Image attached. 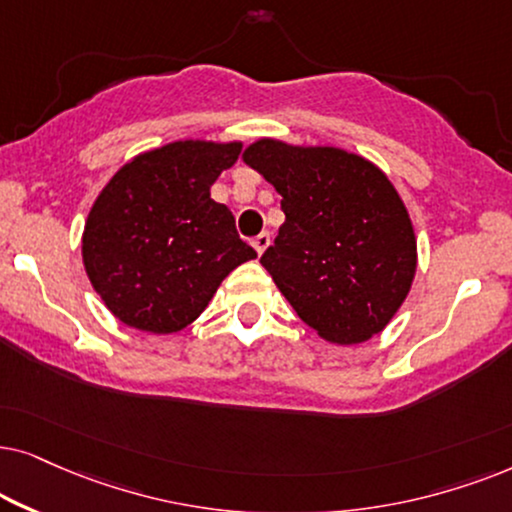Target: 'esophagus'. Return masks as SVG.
Segmentation results:
<instances>
[{"mask_svg":"<svg viewBox=\"0 0 512 512\" xmlns=\"http://www.w3.org/2000/svg\"><path fill=\"white\" fill-rule=\"evenodd\" d=\"M269 243H271V236L267 234V231H262L260 236H255V238H252V248L257 250V255H262V252L269 248Z\"/></svg>","mask_w":512,"mask_h":512,"instance_id":"1","label":"esophagus"}]
</instances>
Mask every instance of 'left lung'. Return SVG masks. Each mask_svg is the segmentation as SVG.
Masks as SVG:
<instances>
[{
  "instance_id": "left-lung-1",
  "label": "left lung",
  "mask_w": 512,
  "mask_h": 512,
  "mask_svg": "<svg viewBox=\"0 0 512 512\" xmlns=\"http://www.w3.org/2000/svg\"><path fill=\"white\" fill-rule=\"evenodd\" d=\"M241 159L283 196L285 222L262 267L325 342L379 335L410 295L417 236L384 170L332 145L260 138Z\"/></svg>"
}]
</instances>
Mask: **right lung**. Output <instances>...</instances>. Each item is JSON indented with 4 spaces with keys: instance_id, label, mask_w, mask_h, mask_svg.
Wrapping results in <instances>:
<instances>
[{
    "instance_id": "1",
    "label": "right lung",
    "mask_w": 512,
    "mask_h": 512,
    "mask_svg": "<svg viewBox=\"0 0 512 512\" xmlns=\"http://www.w3.org/2000/svg\"><path fill=\"white\" fill-rule=\"evenodd\" d=\"M243 142L175 140L126 161L88 210L81 260L121 323L173 335L194 323L224 278L257 252L210 187Z\"/></svg>"
}]
</instances>
